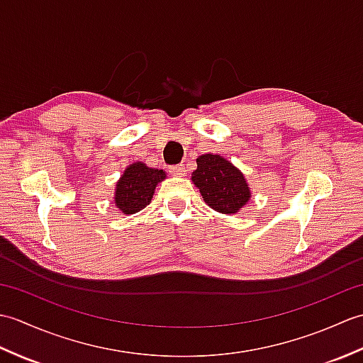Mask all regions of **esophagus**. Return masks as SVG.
<instances>
[{"label":"esophagus","instance_id":"esophagus-1","mask_svg":"<svg viewBox=\"0 0 363 363\" xmlns=\"http://www.w3.org/2000/svg\"><path fill=\"white\" fill-rule=\"evenodd\" d=\"M169 173H172L173 176H186L187 169L184 165H173V167H169Z\"/></svg>","mask_w":363,"mask_h":363}]
</instances>
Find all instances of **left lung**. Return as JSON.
Wrapping results in <instances>:
<instances>
[{"label": "left lung", "instance_id": "left-lung-1", "mask_svg": "<svg viewBox=\"0 0 363 363\" xmlns=\"http://www.w3.org/2000/svg\"><path fill=\"white\" fill-rule=\"evenodd\" d=\"M196 165L191 182L211 209L234 215L250 203L252 195L248 181L233 162L220 154L207 152L196 159Z\"/></svg>", "mask_w": 363, "mask_h": 363}]
</instances>
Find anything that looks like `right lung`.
Wrapping results in <instances>:
<instances>
[{
  "label": "right lung",
  "instance_id": "obj_1",
  "mask_svg": "<svg viewBox=\"0 0 363 363\" xmlns=\"http://www.w3.org/2000/svg\"><path fill=\"white\" fill-rule=\"evenodd\" d=\"M167 179L164 169L151 168L143 162H134L125 168L115 184L113 201L123 215H133L148 206L157 184Z\"/></svg>",
  "mask_w": 363,
  "mask_h": 363
}]
</instances>
